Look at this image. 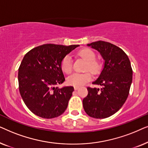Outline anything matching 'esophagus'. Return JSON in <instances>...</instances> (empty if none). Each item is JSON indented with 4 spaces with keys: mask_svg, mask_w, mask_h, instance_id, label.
I'll list each match as a JSON object with an SVG mask.
<instances>
[{
    "mask_svg": "<svg viewBox=\"0 0 148 148\" xmlns=\"http://www.w3.org/2000/svg\"><path fill=\"white\" fill-rule=\"evenodd\" d=\"M74 89H75V90H77L79 89V87H74Z\"/></svg>",
    "mask_w": 148,
    "mask_h": 148,
    "instance_id": "esophagus-1",
    "label": "esophagus"
}]
</instances>
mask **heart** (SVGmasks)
Returning <instances> with one entry per match:
<instances>
[{
  "mask_svg": "<svg viewBox=\"0 0 148 148\" xmlns=\"http://www.w3.org/2000/svg\"><path fill=\"white\" fill-rule=\"evenodd\" d=\"M81 57L87 61L86 71H90L93 74L98 73L101 69L100 62L96 60V54L90 48H84L78 52ZM60 67L64 73L69 74L72 71V60L69 55H66L62 58ZM92 79V74L89 71H86L83 73H75L71 75L68 77L67 84L70 86L79 87L88 82Z\"/></svg>",
  "mask_w": 148,
  "mask_h": 148,
  "instance_id": "heart-1",
  "label": "heart"
}]
</instances>
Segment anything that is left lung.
<instances>
[{"label":"left lung","instance_id":"left-lung-1","mask_svg":"<svg viewBox=\"0 0 148 148\" xmlns=\"http://www.w3.org/2000/svg\"><path fill=\"white\" fill-rule=\"evenodd\" d=\"M100 52L104 68L93 84L100 89L88 87V94L83 100L84 110L95 119H105L116 113L125 104L132 83L133 70L128 56L114 44L97 41L88 44Z\"/></svg>","mask_w":148,"mask_h":148}]
</instances>
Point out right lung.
<instances>
[{
	"mask_svg": "<svg viewBox=\"0 0 148 148\" xmlns=\"http://www.w3.org/2000/svg\"><path fill=\"white\" fill-rule=\"evenodd\" d=\"M79 46L43 44L24 56L18 72L19 92L34 114L52 119L65 111L74 88L56 87L65 80L60 63L66 54Z\"/></svg>",
	"mask_w": 148,
	"mask_h": 148,
	"instance_id": "right-lung-1",
	"label": "right lung"
}]
</instances>
